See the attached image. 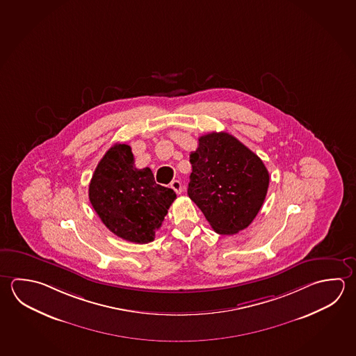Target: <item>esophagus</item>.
<instances>
[{"instance_id":"esophagus-1","label":"esophagus","mask_w":356,"mask_h":356,"mask_svg":"<svg viewBox=\"0 0 356 356\" xmlns=\"http://www.w3.org/2000/svg\"><path fill=\"white\" fill-rule=\"evenodd\" d=\"M170 188H172L177 194H181V192H183V189H181V183L179 181H172V183H170Z\"/></svg>"}]
</instances>
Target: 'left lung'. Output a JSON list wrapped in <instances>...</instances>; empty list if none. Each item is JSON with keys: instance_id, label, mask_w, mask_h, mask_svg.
<instances>
[{"instance_id": "obj_1", "label": "left lung", "mask_w": 356, "mask_h": 356, "mask_svg": "<svg viewBox=\"0 0 356 356\" xmlns=\"http://www.w3.org/2000/svg\"><path fill=\"white\" fill-rule=\"evenodd\" d=\"M189 162L188 195L214 231L234 234L250 226L270 183L259 156L231 134L213 131L200 136Z\"/></svg>"}]
</instances>
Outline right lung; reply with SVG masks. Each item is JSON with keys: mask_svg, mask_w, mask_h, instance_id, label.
Wrapping results in <instances>:
<instances>
[{"mask_svg": "<svg viewBox=\"0 0 356 356\" xmlns=\"http://www.w3.org/2000/svg\"><path fill=\"white\" fill-rule=\"evenodd\" d=\"M175 198L173 189L155 183L150 168H136L128 144L117 143L105 153L89 184L91 206L104 225L140 245L154 241Z\"/></svg>", "mask_w": 356, "mask_h": 356, "instance_id": "right-lung-1", "label": "right lung"}]
</instances>
